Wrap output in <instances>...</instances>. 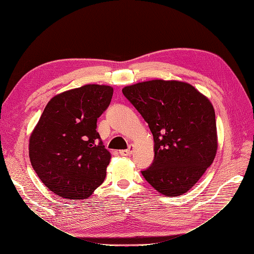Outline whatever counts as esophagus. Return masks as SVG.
I'll use <instances>...</instances> for the list:
<instances>
[{"instance_id":"obj_1","label":"esophagus","mask_w":254,"mask_h":254,"mask_svg":"<svg viewBox=\"0 0 254 254\" xmlns=\"http://www.w3.org/2000/svg\"><path fill=\"white\" fill-rule=\"evenodd\" d=\"M133 151V145H129V147L127 149H123L120 150V155L121 156H130Z\"/></svg>"}]
</instances>
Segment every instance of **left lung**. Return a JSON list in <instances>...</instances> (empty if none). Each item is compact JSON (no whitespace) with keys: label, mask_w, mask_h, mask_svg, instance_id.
<instances>
[{"label":"left lung","mask_w":254,"mask_h":254,"mask_svg":"<svg viewBox=\"0 0 254 254\" xmlns=\"http://www.w3.org/2000/svg\"><path fill=\"white\" fill-rule=\"evenodd\" d=\"M123 94L147 123L155 159L142 171L165 196H179L201 178L217 151L215 111L193 86L176 80H149L125 87Z\"/></svg>","instance_id":"obj_1"}]
</instances>
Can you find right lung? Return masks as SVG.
<instances>
[{"label": "right lung", "mask_w": 254, "mask_h": 254, "mask_svg": "<svg viewBox=\"0 0 254 254\" xmlns=\"http://www.w3.org/2000/svg\"><path fill=\"white\" fill-rule=\"evenodd\" d=\"M109 86L87 84L54 96L29 139L34 171L50 190L67 199H86L101 186L110 152L96 131L108 108Z\"/></svg>", "instance_id": "right-lung-1"}]
</instances>
